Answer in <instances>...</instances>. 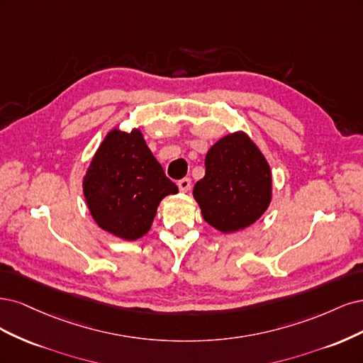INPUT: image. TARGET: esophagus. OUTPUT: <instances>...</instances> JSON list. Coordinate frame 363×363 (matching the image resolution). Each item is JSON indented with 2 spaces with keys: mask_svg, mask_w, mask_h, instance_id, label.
Wrapping results in <instances>:
<instances>
[{
  "mask_svg": "<svg viewBox=\"0 0 363 363\" xmlns=\"http://www.w3.org/2000/svg\"><path fill=\"white\" fill-rule=\"evenodd\" d=\"M178 186H179V190H181L182 193H186V191H189V190L191 189V179H190V178L181 179V181L178 182Z\"/></svg>",
  "mask_w": 363,
  "mask_h": 363,
  "instance_id": "esophagus-1",
  "label": "esophagus"
}]
</instances>
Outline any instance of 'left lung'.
Masks as SVG:
<instances>
[{"mask_svg":"<svg viewBox=\"0 0 363 363\" xmlns=\"http://www.w3.org/2000/svg\"><path fill=\"white\" fill-rule=\"evenodd\" d=\"M206 223L230 233L253 225L272 202L270 166L250 137L228 134L205 157V177L193 190Z\"/></svg>","mask_w":363,"mask_h":363,"instance_id":"left-lung-1","label":"left lung"}]
</instances>
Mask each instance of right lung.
I'll list each match as a JSON object with an SVG mask.
<instances>
[{
	"label": "right lung",
	"mask_w": 363,
	"mask_h": 363,
	"mask_svg": "<svg viewBox=\"0 0 363 363\" xmlns=\"http://www.w3.org/2000/svg\"><path fill=\"white\" fill-rule=\"evenodd\" d=\"M89 211L98 226L134 241L150 229L160 202L178 186L152 155L138 130H111L83 181Z\"/></svg>",
	"instance_id": "add662e5"
}]
</instances>
